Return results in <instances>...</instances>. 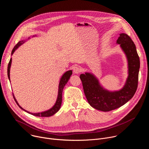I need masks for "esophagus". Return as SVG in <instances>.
Masks as SVG:
<instances>
[{
    "label": "esophagus",
    "instance_id": "obj_1",
    "mask_svg": "<svg viewBox=\"0 0 149 149\" xmlns=\"http://www.w3.org/2000/svg\"><path fill=\"white\" fill-rule=\"evenodd\" d=\"M73 71H74V74H79L81 72V69L78 67H75L73 69Z\"/></svg>",
    "mask_w": 149,
    "mask_h": 149
}]
</instances>
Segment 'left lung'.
<instances>
[{
  "label": "left lung",
  "mask_w": 149,
  "mask_h": 149,
  "mask_svg": "<svg viewBox=\"0 0 149 149\" xmlns=\"http://www.w3.org/2000/svg\"><path fill=\"white\" fill-rule=\"evenodd\" d=\"M117 43L125 52L129 63V77L123 89L109 92L100 86L98 81L93 74L86 73L79 76L88 103L93 108L102 111H110L125 104L134 96L138 87L140 58L136 45L125 33L120 34Z\"/></svg>",
  "instance_id": "left-lung-1"
}]
</instances>
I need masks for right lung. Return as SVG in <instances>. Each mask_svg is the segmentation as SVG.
Returning a JSON list of instances; mask_svg holds the SVG:
<instances>
[{
    "label": "right lung",
    "mask_w": 149,
    "mask_h": 149,
    "mask_svg": "<svg viewBox=\"0 0 149 149\" xmlns=\"http://www.w3.org/2000/svg\"><path fill=\"white\" fill-rule=\"evenodd\" d=\"M24 40L22 41H19L18 43L14 47V48H13L12 51V55L13 54V52H15V51L21 45H22L24 43ZM11 62H12V58H10L9 63H8V78L10 80V65H11ZM72 74V71L71 70L67 71L63 75V76L62 77L60 82H59V90H58V98H57V100L56 102L55 103V104L54 105V107L51 109L50 110L47 111H44V112H42V113H29L27 111H26L25 110H24V109H22V107H20V106L19 105V104L17 103V102L16 101L14 95L13 96V98L15 100V101H16V104L18 105L19 107L21 109H22L23 110L25 111L27 113H29V114L33 115L35 116H38V117H49L51 116L52 115H54V114H55L60 109L61 107V103H62V91L63 89V87H65V86L66 85V84L67 83L68 79H70L71 75Z\"/></svg>",
    "instance_id": "obj_1"
}]
</instances>
